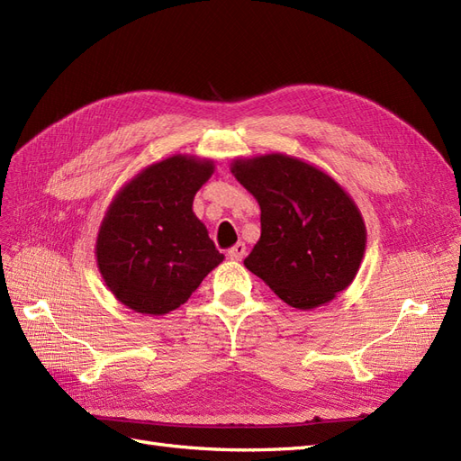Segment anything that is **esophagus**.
Here are the masks:
<instances>
[{"label":"esophagus","instance_id":"esophagus-1","mask_svg":"<svg viewBox=\"0 0 461 461\" xmlns=\"http://www.w3.org/2000/svg\"><path fill=\"white\" fill-rule=\"evenodd\" d=\"M229 259H232V261H242V258L246 256V244L244 242H239V244H234L230 249H229Z\"/></svg>","mask_w":461,"mask_h":461}]
</instances>
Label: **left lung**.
Returning a JSON list of instances; mask_svg holds the SVG:
<instances>
[{
    "instance_id": "obj_1",
    "label": "left lung",
    "mask_w": 461,
    "mask_h": 461,
    "mask_svg": "<svg viewBox=\"0 0 461 461\" xmlns=\"http://www.w3.org/2000/svg\"><path fill=\"white\" fill-rule=\"evenodd\" d=\"M230 173L261 207V236L246 269L296 310L319 308L352 285L367 232L334 178L285 153L234 159Z\"/></svg>"
}]
</instances>
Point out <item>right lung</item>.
I'll return each instance as SVG.
<instances>
[{
  "label": "right lung",
  "mask_w": 461,
  "mask_h": 461,
  "mask_svg": "<svg viewBox=\"0 0 461 461\" xmlns=\"http://www.w3.org/2000/svg\"><path fill=\"white\" fill-rule=\"evenodd\" d=\"M213 171V161L176 153L148 165L107 207L95 242L97 267L127 308L169 313L225 259L192 212Z\"/></svg>",
  "instance_id": "1"
}]
</instances>
